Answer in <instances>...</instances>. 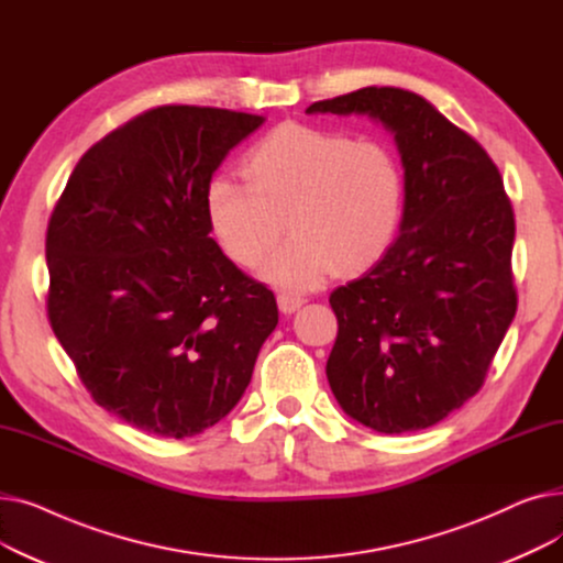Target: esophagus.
I'll list each match as a JSON object with an SVG mask.
<instances>
[{
	"mask_svg": "<svg viewBox=\"0 0 563 563\" xmlns=\"http://www.w3.org/2000/svg\"><path fill=\"white\" fill-rule=\"evenodd\" d=\"M303 303H306V299L299 297V294H291V291H280V294H278V308H280V312H285V314L297 312Z\"/></svg>",
	"mask_w": 563,
	"mask_h": 563,
	"instance_id": "1",
	"label": "esophagus"
}]
</instances>
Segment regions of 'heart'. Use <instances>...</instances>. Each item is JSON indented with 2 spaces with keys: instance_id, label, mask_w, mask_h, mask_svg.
<instances>
[{
  "instance_id": "obj_1",
  "label": "heart",
  "mask_w": 563,
  "mask_h": 563,
  "mask_svg": "<svg viewBox=\"0 0 563 563\" xmlns=\"http://www.w3.org/2000/svg\"><path fill=\"white\" fill-rule=\"evenodd\" d=\"M246 185L217 175L205 214L230 260L255 266L283 234L289 240L260 276L291 294L319 287L335 269L356 274L393 244L404 205V173L393 147L335 130L283 123L242 159Z\"/></svg>"
}]
</instances>
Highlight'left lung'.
I'll use <instances>...</instances> for the list:
<instances>
[{"instance_id": "left-lung-1", "label": "left lung", "mask_w": 563, "mask_h": 563, "mask_svg": "<svg viewBox=\"0 0 563 563\" xmlns=\"http://www.w3.org/2000/svg\"><path fill=\"white\" fill-rule=\"evenodd\" d=\"M306 113L372 118L395 136L404 166L397 240L329 299L331 390L378 433L433 427L479 393L516 317L505 183L475 139L404 88L367 86Z\"/></svg>"}]
</instances>
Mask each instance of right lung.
Here are the masks:
<instances>
[{"mask_svg": "<svg viewBox=\"0 0 563 563\" xmlns=\"http://www.w3.org/2000/svg\"><path fill=\"white\" fill-rule=\"evenodd\" d=\"M262 115L168 104L75 166L45 240L47 314L91 397L153 435L221 422L278 323L274 291L212 240L205 189Z\"/></svg>", "mask_w": 563, "mask_h": 563, "instance_id": "obj_1", "label": "right lung"}]
</instances>
